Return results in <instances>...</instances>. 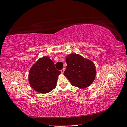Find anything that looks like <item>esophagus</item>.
<instances>
[{
	"instance_id": "obj_1",
	"label": "esophagus",
	"mask_w": 127,
	"mask_h": 127,
	"mask_svg": "<svg viewBox=\"0 0 127 127\" xmlns=\"http://www.w3.org/2000/svg\"><path fill=\"white\" fill-rule=\"evenodd\" d=\"M65 68H63V69H62L61 70V73H64V71H65Z\"/></svg>"
}]
</instances>
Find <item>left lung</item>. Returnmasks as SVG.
<instances>
[{"label":"left lung","mask_w":127,"mask_h":127,"mask_svg":"<svg viewBox=\"0 0 127 127\" xmlns=\"http://www.w3.org/2000/svg\"><path fill=\"white\" fill-rule=\"evenodd\" d=\"M64 74L72 86L85 88L92 84L96 75V67L92 61L74 53L67 56Z\"/></svg>","instance_id":"8db88e82"}]
</instances>
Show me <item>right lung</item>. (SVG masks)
Instances as JSON below:
<instances>
[{
    "instance_id": "1",
    "label": "right lung",
    "mask_w": 127,
    "mask_h": 127,
    "mask_svg": "<svg viewBox=\"0 0 127 127\" xmlns=\"http://www.w3.org/2000/svg\"><path fill=\"white\" fill-rule=\"evenodd\" d=\"M53 62L48 56L40 58L31 67L29 73V82L31 87L38 93L46 94L56 87L58 76Z\"/></svg>"
}]
</instances>
